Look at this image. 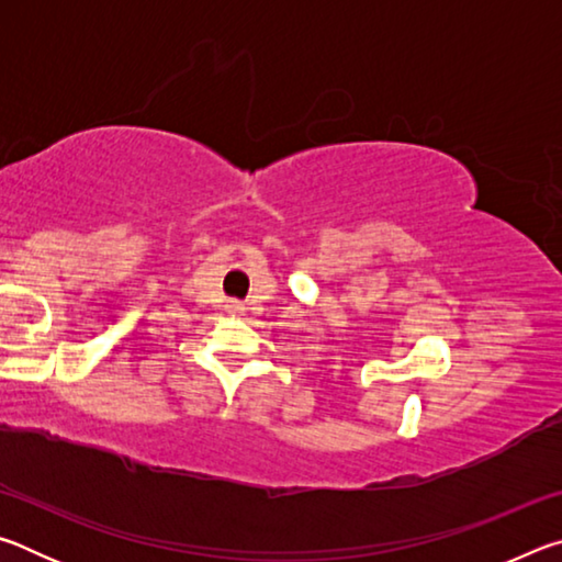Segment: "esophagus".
I'll list each match as a JSON object with an SVG mask.
<instances>
[{
  "label": "esophagus",
  "instance_id": "1",
  "mask_svg": "<svg viewBox=\"0 0 562 562\" xmlns=\"http://www.w3.org/2000/svg\"><path fill=\"white\" fill-rule=\"evenodd\" d=\"M227 310H231V312H233V315H240V312H243L245 307H243V304H240V302H231V304H227Z\"/></svg>",
  "mask_w": 562,
  "mask_h": 562
}]
</instances>
